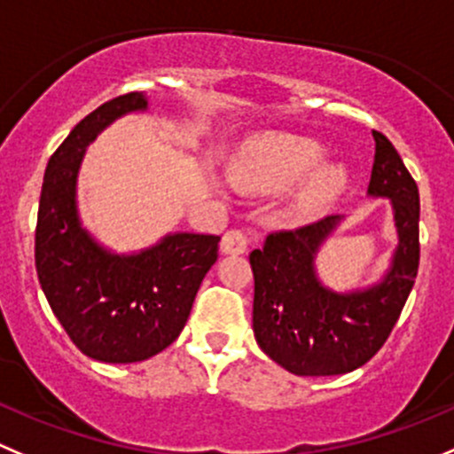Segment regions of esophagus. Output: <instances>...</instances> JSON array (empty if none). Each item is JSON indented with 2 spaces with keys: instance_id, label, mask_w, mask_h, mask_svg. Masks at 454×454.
Here are the masks:
<instances>
[{
  "instance_id": "34e87169",
  "label": "esophagus",
  "mask_w": 454,
  "mask_h": 454,
  "mask_svg": "<svg viewBox=\"0 0 454 454\" xmlns=\"http://www.w3.org/2000/svg\"><path fill=\"white\" fill-rule=\"evenodd\" d=\"M220 252L230 254V256H240V254L247 252V239H245L243 231H227V234L223 236V240H220Z\"/></svg>"
}]
</instances>
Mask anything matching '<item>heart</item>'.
<instances>
[{"label": "heart", "mask_w": 454, "mask_h": 454, "mask_svg": "<svg viewBox=\"0 0 454 454\" xmlns=\"http://www.w3.org/2000/svg\"><path fill=\"white\" fill-rule=\"evenodd\" d=\"M325 149L317 140L289 133H262L245 140L231 155L227 176L245 193H276L289 187L285 218L305 223L330 209L349 184L348 167L321 162Z\"/></svg>", "instance_id": "b5f03b06"}]
</instances>
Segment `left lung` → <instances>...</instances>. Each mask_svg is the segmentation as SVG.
Listing matches in <instances>:
<instances>
[{"label":"left lung","mask_w":454,"mask_h":454,"mask_svg":"<svg viewBox=\"0 0 454 454\" xmlns=\"http://www.w3.org/2000/svg\"><path fill=\"white\" fill-rule=\"evenodd\" d=\"M368 196L390 200L396 245L379 280L334 289L317 258L345 215L267 236L249 254L254 270V336L271 361L296 377H332L368 364L390 336L419 270V189L392 142L372 131Z\"/></svg>","instance_id":"left-lung-1"}]
</instances>
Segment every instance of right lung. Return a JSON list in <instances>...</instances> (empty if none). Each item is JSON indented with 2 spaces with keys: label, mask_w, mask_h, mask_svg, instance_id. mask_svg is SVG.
<instances>
[{
  "label": "right lung",
  "mask_w": 454,
  "mask_h": 454,
  "mask_svg": "<svg viewBox=\"0 0 454 454\" xmlns=\"http://www.w3.org/2000/svg\"><path fill=\"white\" fill-rule=\"evenodd\" d=\"M149 111L127 93L86 115L49 160L35 231V267L51 309L73 343L102 364H137L183 332L202 278L218 261L220 236L169 231L118 254L82 223L77 178L90 142L115 120Z\"/></svg>",
  "instance_id": "add662e5"
}]
</instances>
